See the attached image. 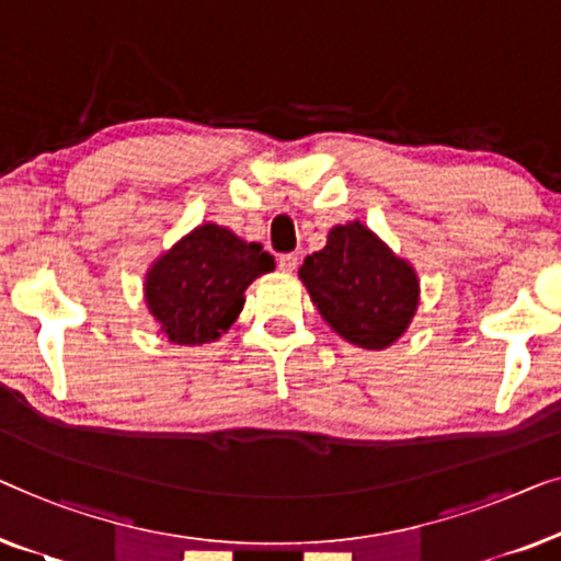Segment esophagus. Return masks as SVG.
Segmentation results:
<instances>
[{"mask_svg": "<svg viewBox=\"0 0 561 561\" xmlns=\"http://www.w3.org/2000/svg\"><path fill=\"white\" fill-rule=\"evenodd\" d=\"M297 254H282L279 259H277V264H279V270L282 272H295L297 270Z\"/></svg>", "mask_w": 561, "mask_h": 561, "instance_id": "34e87169", "label": "esophagus"}]
</instances>
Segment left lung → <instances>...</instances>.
<instances>
[{
  "instance_id": "left-lung-1",
  "label": "left lung",
  "mask_w": 561,
  "mask_h": 561,
  "mask_svg": "<svg viewBox=\"0 0 561 561\" xmlns=\"http://www.w3.org/2000/svg\"><path fill=\"white\" fill-rule=\"evenodd\" d=\"M299 279L322 320L366 351L397 343L420 307L414 266L360 220L330 228L325 249L305 259Z\"/></svg>"
}]
</instances>
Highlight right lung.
I'll use <instances>...</instances> for the list:
<instances>
[{"mask_svg": "<svg viewBox=\"0 0 561 561\" xmlns=\"http://www.w3.org/2000/svg\"><path fill=\"white\" fill-rule=\"evenodd\" d=\"M274 270L262 243L231 228L203 224L149 266L145 302L160 330L178 345L218 341L243 310V291Z\"/></svg>", "mask_w": 561, "mask_h": 561, "instance_id": "right-lung-1", "label": "right lung"}]
</instances>
